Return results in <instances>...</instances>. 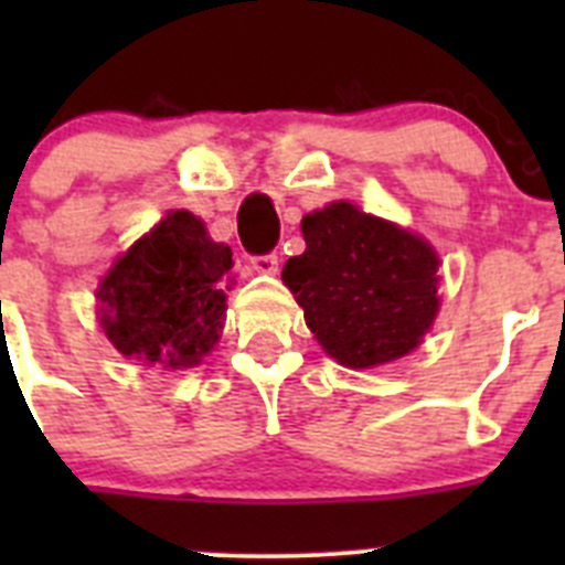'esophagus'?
I'll list each match as a JSON object with an SVG mask.
<instances>
[{
    "label": "esophagus",
    "instance_id": "obj_1",
    "mask_svg": "<svg viewBox=\"0 0 565 565\" xmlns=\"http://www.w3.org/2000/svg\"><path fill=\"white\" fill-rule=\"evenodd\" d=\"M277 266H279V257L274 252L271 254H254L252 257V268L259 274H274L277 271Z\"/></svg>",
    "mask_w": 565,
    "mask_h": 565
}]
</instances>
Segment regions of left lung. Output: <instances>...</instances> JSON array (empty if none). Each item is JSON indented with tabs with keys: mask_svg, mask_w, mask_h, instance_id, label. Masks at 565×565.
Instances as JSON below:
<instances>
[{
	"mask_svg": "<svg viewBox=\"0 0 565 565\" xmlns=\"http://www.w3.org/2000/svg\"><path fill=\"white\" fill-rule=\"evenodd\" d=\"M306 252L282 282L306 311L317 342L348 367L411 353L438 311V257L422 237L331 203L302 217Z\"/></svg>",
	"mask_w": 565,
	"mask_h": 565,
	"instance_id": "obj_1",
	"label": "left lung"
}]
</instances>
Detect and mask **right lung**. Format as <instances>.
<instances>
[{
	"mask_svg": "<svg viewBox=\"0 0 565 565\" xmlns=\"http://www.w3.org/2000/svg\"><path fill=\"white\" fill-rule=\"evenodd\" d=\"M228 268L232 248L209 239L192 212H169L102 279L104 333L124 356L192 367L221 339L217 282Z\"/></svg>",
	"mask_w": 565,
	"mask_h": 565,
	"instance_id": "right-lung-1",
	"label": "right lung"
}]
</instances>
